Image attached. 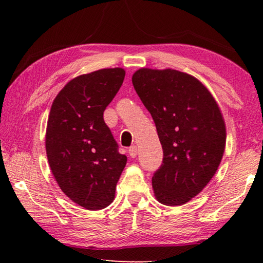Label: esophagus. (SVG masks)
I'll return each mask as SVG.
<instances>
[{"label":"esophagus","instance_id":"1","mask_svg":"<svg viewBox=\"0 0 263 263\" xmlns=\"http://www.w3.org/2000/svg\"><path fill=\"white\" fill-rule=\"evenodd\" d=\"M128 154H130V156L132 158H136L137 155H138V148L137 146H131L130 148H128Z\"/></svg>","mask_w":263,"mask_h":263}]
</instances>
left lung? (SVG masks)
<instances>
[{"label":"left lung","mask_w":263,"mask_h":263,"mask_svg":"<svg viewBox=\"0 0 263 263\" xmlns=\"http://www.w3.org/2000/svg\"><path fill=\"white\" fill-rule=\"evenodd\" d=\"M132 83L164 152L153 176L155 197L166 205H182L216 174L226 146L224 117L208 89L184 72L142 68Z\"/></svg>","instance_id":"8db88e82"}]
</instances>
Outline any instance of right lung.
<instances>
[{
  "instance_id": "right-lung-1",
  "label": "right lung",
  "mask_w": 263,
  "mask_h": 263,
  "mask_svg": "<svg viewBox=\"0 0 263 263\" xmlns=\"http://www.w3.org/2000/svg\"><path fill=\"white\" fill-rule=\"evenodd\" d=\"M121 68L69 81L55 97L46 127V155L60 189L88 210L113 202L126 156L104 121V110L124 80Z\"/></svg>"
}]
</instances>
